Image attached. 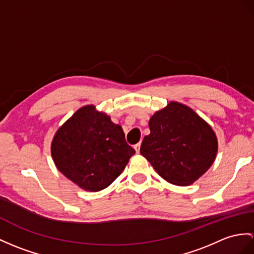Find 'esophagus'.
Listing matches in <instances>:
<instances>
[{"label":"esophagus","mask_w":254,"mask_h":254,"mask_svg":"<svg viewBox=\"0 0 254 254\" xmlns=\"http://www.w3.org/2000/svg\"><path fill=\"white\" fill-rule=\"evenodd\" d=\"M140 146H141V142H139V143H137L135 144L133 147H134V150H135V152L137 153H139L140 152Z\"/></svg>","instance_id":"34e87169"}]
</instances>
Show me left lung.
Listing matches in <instances>:
<instances>
[{
    "instance_id": "8db88e82",
    "label": "left lung",
    "mask_w": 254,
    "mask_h": 254,
    "mask_svg": "<svg viewBox=\"0 0 254 254\" xmlns=\"http://www.w3.org/2000/svg\"><path fill=\"white\" fill-rule=\"evenodd\" d=\"M148 127L140 153L167 182L190 185L213 164L216 135L190 108L172 101L151 117Z\"/></svg>"
}]
</instances>
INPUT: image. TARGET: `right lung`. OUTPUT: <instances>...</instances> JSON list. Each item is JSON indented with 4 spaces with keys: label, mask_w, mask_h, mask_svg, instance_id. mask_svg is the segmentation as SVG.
<instances>
[{
    "label": "right lung",
    "mask_w": 254,
    "mask_h": 254,
    "mask_svg": "<svg viewBox=\"0 0 254 254\" xmlns=\"http://www.w3.org/2000/svg\"><path fill=\"white\" fill-rule=\"evenodd\" d=\"M135 151L127 144L120 125L94 106L77 110L52 142L59 171L79 188L98 191L119 177Z\"/></svg>",
    "instance_id": "right-lung-1"
}]
</instances>
